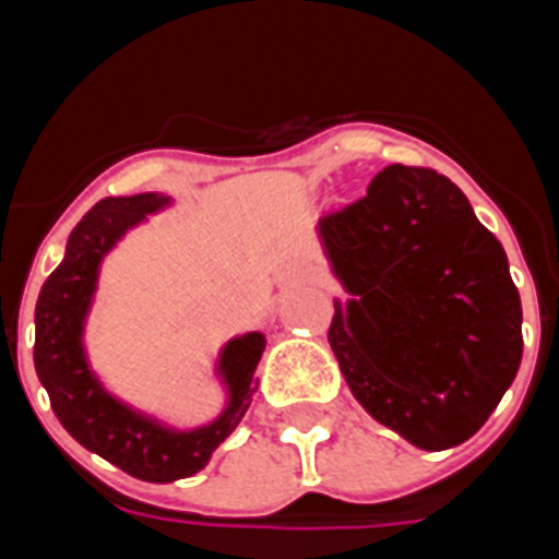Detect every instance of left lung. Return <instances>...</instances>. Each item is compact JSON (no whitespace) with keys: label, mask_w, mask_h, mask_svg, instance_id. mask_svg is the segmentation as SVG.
<instances>
[{"label":"left lung","mask_w":559,"mask_h":559,"mask_svg":"<svg viewBox=\"0 0 559 559\" xmlns=\"http://www.w3.org/2000/svg\"><path fill=\"white\" fill-rule=\"evenodd\" d=\"M319 240L349 294L328 341L355 400L423 451L467 442L523 355L498 237L451 179L389 165L364 199L319 218Z\"/></svg>","instance_id":"left-lung-1"}]
</instances>
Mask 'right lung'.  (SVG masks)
Masks as SVG:
<instances>
[{
  "mask_svg": "<svg viewBox=\"0 0 559 559\" xmlns=\"http://www.w3.org/2000/svg\"><path fill=\"white\" fill-rule=\"evenodd\" d=\"M170 206V195L140 192L122 199H103L72 229L61 265L47 276L36 302V347L33 360L49 406L86 451L117 464L128 476L167 484L195 476L206 467L215 448L243 419L257 392L254 369L263 358L265 335L246 333L226 341L215 374L226 389V408L206 426H165L114 397L88 367L83 328L97 290L103 257L122 235L153 212Z\"/></svg>",
  "mask_w": 559,
  "mask_h": 559,
  "instance_id": "right-lung-1",
  "label": "right lung"
}]
</instances>
